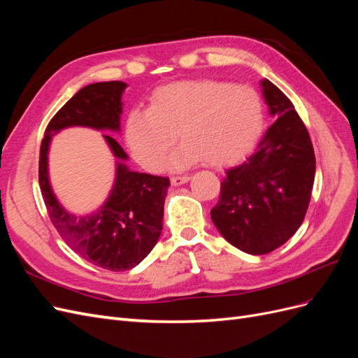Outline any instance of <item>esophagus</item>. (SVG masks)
I'll list each match as a JSON object with an SVG mask.
<instances>
[{
    "label": "esophagus",
    "instance_id": "34e87169",
    "mask_svg": "<svg viewBox=\"0 0 358 358\" xmlns=\"http://www.w3.org/2000/svg\"><path fill=\"white\" fill-rule=\"evenodd\" d=\"M189 180L188 175H180V176H171L170 182L171 185H182V183H187Z\"/></svg>",
    "mask_w": 358,
    "mask_h": 358
}]
</instances>
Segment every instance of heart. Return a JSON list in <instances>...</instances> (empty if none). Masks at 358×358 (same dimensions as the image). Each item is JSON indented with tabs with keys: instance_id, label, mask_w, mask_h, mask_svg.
<instances>
[{
	"instance_id": "heart-1",
	"label": "heart",
	"mask_w": 358,
	"mask_h": 358,
	"mask_svg": "<svg viewBox=\"0 0 358 358\" xmlns=\"http://www.w3.org/2000/svg\"><path fill=\"white\" fill-rule=\"evenodd\" d=\"M259 94L246 85L220 80L178 82L157 90L149 109L127 116L125 142L146 170L162 167L178 136L182 149L169 161L182 169L199 161L225 166L251 149L263 128Z\"/></svg>"
}]
</instances>
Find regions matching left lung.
I'll return each mask as SVG.
<instances>
[{
    "mask_svg": "<svg viewBox=\"0 0 358 358\" xmlns=\"http://www.w3.org/2000/svg\"><path fill=\"white\" fill-rule=\"evenodd\" d=\"M262 86L276 121L242 164L225 171L210 210L224 239L252 255L275 251L299 230L315 179L313 146L294 104L270 80Z\"/></svg>",
    "mask_w": 358,
    "mask_h": 358,
    "instance_id": "1",
    "label": "left lung"
}]
</instances>
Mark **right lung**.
<instances>
[{
    "mask_svg": "<svg viewBox=\"0 0 358 358\" xmlns=\"http://www.w3.org/2000/svg\"><path fill=\"white\" fill-rule=\"evenodd\" d=\"M127 83L99 82L85 86L50 119L40 146L38 182L49 218L76 254L112 272L136 267L158 242L164 216L169 178L128 170L121 161L128 155L116 140L104 136L119 159L109 199L95 213L76 216L62 208L48 175L50 137L67 127H90L119 131L121 96Z\"/></svg>",
    "mask_w": 358,
    "mask_h": 358,
    "instance_id": "1",
    "label": "right lung"
}]
</instances>
